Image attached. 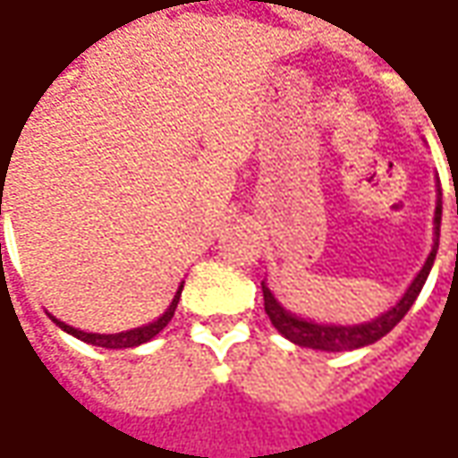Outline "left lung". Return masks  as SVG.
Wrapping results in <instances>:
<instances>
[{
  "label": "left lung",
  "instance_id": "8db88e82",
  "mask_svg": "<svg viewBox=\"0 0 458 458\" xmlns=\"http://www.w3.org/2000/svg\"><path fill=\"white\" fill-rule=\"evenodd\" d=\"M436 191H438V201H436V211H433L431 252H428L423 267L418 270L413 283L405 288V293L400 295V301H397L395 306L387 308L385 313H379V316L369 318V321H361V324H321V321L303 318V316L288 310L275 298V293L267 288V283L262 280L265 313L270 316V324L277 328V334H283L295 346L318 349V352H352V349H361V346L379 342L385 334H390L403 321V316L411 310L415 298L423 291V285H426L428 273H431L433 267V259H436V252H438V237H441V188L436 185Z\"/></svg>",
  "mask_w": 458,
  "mask_h": 458
}]
</instances>
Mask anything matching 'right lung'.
Here are the masks:
<instances>
[{
    "label": "right lung",
    "mask_w": 458,
    "mask_h": 458,
    "mask_svg": "<svg viewBox=\"0 0 458 458\" xmlns=\"http://www.w3.org/2000/svg\"><path fill=\"white\" fill-rule=\"evenodd\" d=\"M181 293H183V283L178 285V291L173 295V301H170V306L155 318L150 324H142L137 326V328H127V331H119V334H94V331H81V328H73L71 324H65L61 318H55L53 313H47L50 318H53V324L58 326L61 331L65 334H71V336H76L81 342L91 344V346H104V349H132V346H140V344H148L150 339H155L167 324H170V318H173V313H175V308H178V301H181Z\"/></svg>",
    "instance_id": "obj_1"
}]
</instances>
